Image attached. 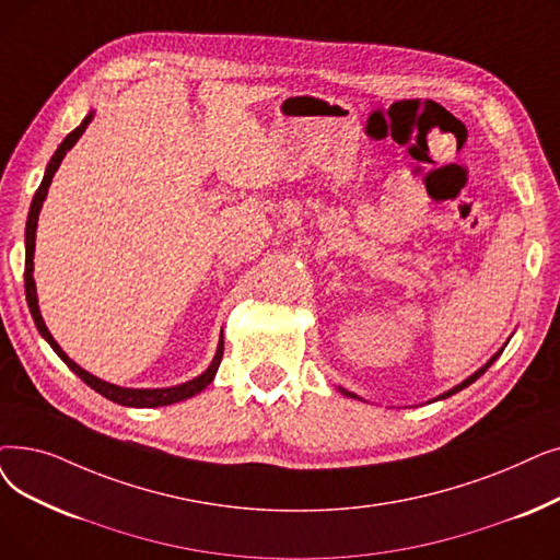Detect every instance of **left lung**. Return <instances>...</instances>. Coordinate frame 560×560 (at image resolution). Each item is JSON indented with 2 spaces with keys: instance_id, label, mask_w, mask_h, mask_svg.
Here are the masks:
<instances>
[{
  "instance_id": "1",
  "label": "left lung",
  "mask_w": 560,
  "mask_h": 560,
  "mask_svg": "<svg viewBox=\"0 0 560 560\" xmlns=\"http://www.w3.org/2000/svg\"><path fill=\"white\" fill-rule=\"evenodd\" d=\"M501 352H503V350H499V352H497V354H494V357H492V359H490V361H488V363H485V366H482V369H478V371H476V373H474V375H471V377H467V380H465V382H462V384H457V386H453V388H451V392H446V394H442V396H440V400H444V398H448V396H453V394H457V392H462V388H465V386H469V384H474V382H476V380H478V377H480V375H482V373H485V371H488V369H490V366H492V363H494V361H497V359H499V354H501ZM338 392H343V394H346V396H350V398H357V396H354V394H350V392H346V388H338Z\"/></svg>"
}]
</instances>
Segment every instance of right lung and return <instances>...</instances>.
<instances>
[{"label": "right lung", "instance_id": "1", "mask_svg": "<svg viewBox=\"0 0 560 560\" xmlns=\"http://www.w3.org/2000/svg\"><path fill=\"white\" fill-rule=\"evenodd\" d=\"M93 118V112H89V116L82 120V124L72 130L61 143L59 149L55 151L50 164H47L45 168V176H43V183L40 187L36 189L34 194V201H32V208H30V217H27V229H24V295H27V304H30V311H32V318L40 331V336L50 343V348L61 357V361L66 363V366L75 373L82 382H86L93 392H98L101 396H105L107 400L112 402H118V405H126V407H162V405H174V402H180V400H187L191 396L201 394L203 388L214 380L217 375V369H220L222 363V357H224V338L220 340V346H217V354L212 359L210 366L199 375L194 377L185 384H178V386H168V388H126V386H116V384H109L101 377H95L91 373H86L84 369H80L75 361H72L61 348L57 340L52 338V334L47 331L45 323H43V315L38 311V298H36V281L32 277L34 272V249H36V226H38V212H40V206L47 197V189H50V183L57 174V168L61 164V160L66 158V153L72 149V145L78 143V139L84 135L86 126L91 124Z\"/></svg>", "mask_w": 560, "mask_h": 560}]
</instances>
